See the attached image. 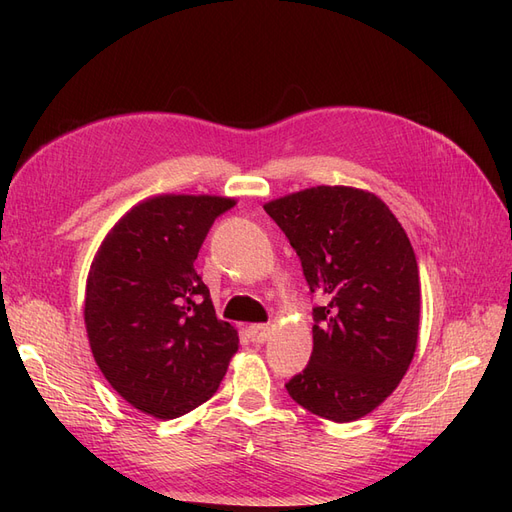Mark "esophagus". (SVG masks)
Instances as JSON below:
<instances>
[{
    "mask_svg": "<svg viewBox=\"0 0 512 512\" xmlns=\"http://www.w3.org/2000/svg\"><path fill=\"white\" fill-rule=\"evenodd\" d=\"M247 335H250L254 344H265L271 335V329L267 324H252V327H247Z\"/></svg>",
    "mask_w": 512,
    "mask_h": 512,
    "instance_id": "34e87169",
    "label": "esophagus"
}]
</instances>
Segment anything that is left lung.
I'll return each mask as SVG.
<instances>
[{"label": "left lung", "instance_id": "obj_1", "mask_svg": "<svg viewBox=\"0 0 512 512\" xmlns=\"http://www.w3.org/2000/svg\"><path fill=\"white\" fill-rule=\"evenodd\" d=\"M297 250L314 307V350L288 384L299 406L350 423L376 410L406 376L421 322L412 243L382 198L316 185L265 203Z\"/></svg>", "mask_w": 512, "mask_h": 512}]
</instances>
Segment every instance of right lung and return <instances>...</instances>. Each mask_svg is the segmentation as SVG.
<instances>
[{
  "mask_svg": "<svg viewBox=\"0 0 512 512\" xmlns=\"http://www.w3.org/2000/svg\"><path fill=\"white\" fill-rule=\"evenodd\" d=\"M237 198L158 194L106 232L85 284V329L108 384L162 421L218 391L239 333L218 320L194 269L211 224Z\"/></svg>",
  "mask_w": 512,
  "mask_h": 512,
  "instance_id": "1",
  "label": "right lung"
}]
</instances>
